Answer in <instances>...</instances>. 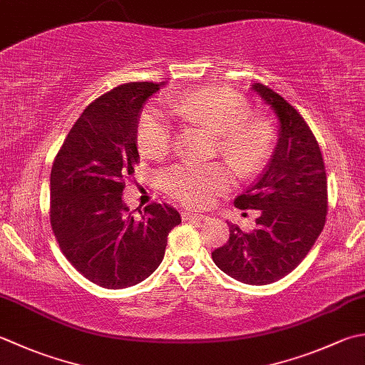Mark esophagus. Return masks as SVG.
I'll use <instances>...</instances> for the list:
<instances>
[{
    "instance_id": "obj_1",
    "label": "esophagus",
    "mask_w": 365,
    "mask_h": 365,
    "mask_svg": "<svg viewBox=\"0 0 365 365\" xmlns=\"http://www.w3.org/2000/svg\"><path fill=\"white\" fill-rule=\"evenodd\" d=\"M182 218H183L185 221H202V220H205L207 217H205V215H202V213H191V212H185L183 215H182Z\"/></svg>"
}]
</instances>
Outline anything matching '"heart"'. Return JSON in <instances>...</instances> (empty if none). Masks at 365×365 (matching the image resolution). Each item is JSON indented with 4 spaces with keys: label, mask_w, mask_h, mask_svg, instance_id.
<instances>
[{
    "label": "heart",
    "mask_w": 365,
    "mask_h": 365,
    "mask_svg": "<svg viewBox=\"0 0 365 365\" xmlns=\"http://www.w3.org/2000/svg\"><path fill=\"white\" fill-rule=\"evenodd\" d=\"M185 118L199 121L220 134L218 150L235 170L253 173L272 153L275 133L266 118L252 117L247 99L232 90L207 87L187 93L175 101ZM174 126L169 115L150 106L140 113L138 145L147 156L161 158L173 145ZM231 174L221 163H180L163 174L169 196L190 207H204L230 187Z\"/></svg>",
    "instance_id": "b5f03b06"
}]
</instances>
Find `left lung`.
<instances>
[{"label":"left lung","mask_w":365,"mask_h":365,"mask_svg":"<svg viewBox=\"0 0 365 365\" xmlns=\"http://www.w3.org/2000/svg\"><path fill=\"white\" fill-rule=\"evenodd\" d=\"M252 90L274 110L278 142L267 168L235 197V207L259 210L256 227L230 225V240L212 253L218 269L247 284H269L294 270L326 223L327 178L315 135L294 107L262 83Z\"/></svg>","instance_id":"1"}]
</instances>
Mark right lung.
<instances>
[{"label": "right lung", "mask_w": 365, "mask_h": 365, "mask_svg": "<svg viewBox=\"0 0 365 365\" xmlns=\"http://www.w3.org/2000/svg\"><path fill=\"white\" fill-rule=\"evenodd\" d=\"M161 83L131 82L93 101L71 128L50 173V225L68 261L107 289L134 287L164 258L168 235L182 223L168 204L134 215L125 178L139 163L138 118Z\"/></svg>", "instance_id": "add662e5"}]
</instances>
